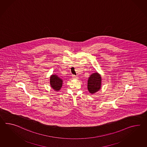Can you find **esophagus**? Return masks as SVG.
Listing matches in <instances>:
<instances>
[{"instance_id": "obj_1", "label": "esophagus", "mask_w": 147, "mask_h": 147, "mask_svg": "<svg viewBox=\"0 0 147 147\" xmlns=\"http://www.w3.org/2000/svg\"><path fill=\"white\" fill-rule=\"evenodd\" d=\"M72 78H73V79H77V78H78V76L75 75H72Z\"/></svg>"}]
</instances>
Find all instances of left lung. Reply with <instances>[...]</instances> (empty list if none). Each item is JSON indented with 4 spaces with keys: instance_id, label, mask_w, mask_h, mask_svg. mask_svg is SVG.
Masks as SVG:
<instances>
[{
    "instance_id": "left-lung-1",
    "label": "left lung",
    "mask_w": 147,
    "mask_h": 147,
    "mask_svg": "<svg viewBox=\"0 0 147 147\" xmlns=\"http://www.w3.org/2000/svg\"><path fill=\"white\" fill-rule=\"evenodd\" d=\"M101 78L100 75L94 73L90 75L88 82V89L90 92L91 93H96L100 89Z\"/></svg>"
}]
</instances>
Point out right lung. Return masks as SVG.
<instances>
[{
    "label": "right lung",
    "instance_id": "1",
    "mask_svg": "<svg viewBox=\"0 0 147 147\" xmlns=\"http://www.w3.org/2000/svg\"><path fill=\"white\" fill-rule=\"evenodd\" d=\"M50 85L55 90H59L62 86L63 81L57 75H53L50 77Z\"/></svg>",
    "mask_w": 147,
    "mask_h": 147
}]
</instances>
